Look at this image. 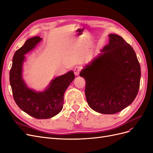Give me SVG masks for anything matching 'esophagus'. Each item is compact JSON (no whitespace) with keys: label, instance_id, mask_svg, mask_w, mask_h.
Masks as SVG:
<instances>
[{"label":"esophagus","instance_id":"1","mask_svg":"<svg viewBox=\"0 0 153 153\" xmlns=\"http://www.w3.org/2000/svg\"><path fill=\"white\" fill-rule=\"evenodd\" d=\"M80 70H81V68L79 67V66H76L75 68V69H74V73H75V75L76 76H78L79 75V73L80 72Z\"/></svg>","mask_w":153,"mask_h":153}]
</instances>
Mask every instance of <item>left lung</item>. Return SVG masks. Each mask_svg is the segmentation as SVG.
Returning a JSON list of instances; mask_svg holds the SVG:
<instances>
[{
  "instance_id": "obj_1",
  "label": "left lung",
  "mask_w": 153,
  "mask_h": 153,
  "mask_svg": "<svg viewBox=\"0 0 153 153\" xmlns=\"http://www.w3.org/2000/svg\"><path fill=\"white\" fill-rule=\"evenodd\" d=\"M86 64L80 76L85 80L87 103L96 112L114 114L132 103L140 87L141 70L135 51L119 35Z\"/></svg>"
}]
</instances>
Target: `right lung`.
Returning <instances> with one entry per match:
<instances>
[{
	"mask_svg": "<svg viewBox=\"0 0 153 153\" xmlns=\"http://www.w3.org/2000/svg\"><path fill=\"white\" fill-rule=\"evenodd\" d=\"M41 40L39 36L33 37L16 51L10 73V82L13 98L18 107L36 119H45L53 117L62 110L64 92L75 76L73 71L57 76L51 80L43 91H36L27 85L22 76L24 55L33 50Z\"/></svg>",
	"mask_w": 153,
	"mask_h": 153,
	"instance_id": "right-lung-1",
	"label": "right lung"
}]
</instances>
